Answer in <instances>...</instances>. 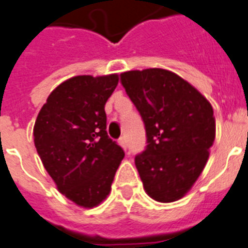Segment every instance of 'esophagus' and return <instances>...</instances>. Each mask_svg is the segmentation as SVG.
Wrapping results in <instances>:
<instances>
[{"label": "esophagus", "mask_w": 248, "mask_h": 248, "mask_svg": "<svg viewBox=\"0 0 248 248\" xmlns=\"http://www.w3.org/2000/svg\"><path fill=\"white\" fill-rule=\"evenodd\" d=\"M118 142H120V145L124 147V150L127 149V141H126V137H121L120 140H118Z\"/></svg>", "instance_id": "34e87169"}]
</instances>
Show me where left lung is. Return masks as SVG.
Instances as JSON below:
<instances>
[{
    "mask_svg": "<svg viewBox=\"0 0 248 248\" xmlns=\"http://www.w3.org/2000/svg\"><path fill=\"white\" fill-rule=\"evenodd\" d=\"M121 84L146 131V147L135 156L143 188L157 202L178 201L207 163L216 136L213 108L193 85L169 70L122 73Z\"/></svg>",
    "mask_w": 248,
    "mask_h": 248,
    "instance_id": "left-lung-1",
    "label": "left lung"
}]
</instances>
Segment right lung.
Returning a JSON list of instances; mask_svg holds the SVG:
<instances>
[{
    "mask_svg": "<svg viewBox=\"0 0 248 248\" xmlns=\"http://www.w3.org/2000/svg\"><path fill=\"white\" fill-rule=\"evenodd\" d=\"M117 84V74L73 77L50 93L35 122L44 168L62 194L85 208L109 194L124 156L106 130L105 105Z\"/></svg>",
    "mask_w": 248,
    "mask_h": 248,
    "instance_id": "add662e5",
    "label": "right lung"
}]
</instances>
